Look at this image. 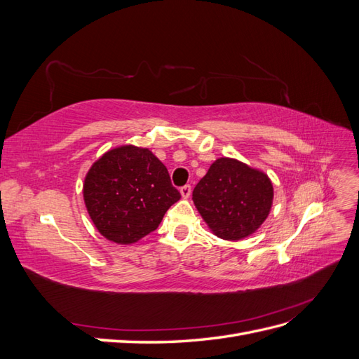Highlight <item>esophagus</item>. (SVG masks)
I'll use <instances>...</instances> for the list:
<instances>
[{
	"label": "esophagus",
	"instance_id": "34e87169",
	"mask_svg": "<svg viewBox=\"0 0 359 359\" xmlns=\"http://www.w3.org/2000/svg\"><path fill=\"white\" fill-rule=\"evenodd\" d=\"M180 191H181V196L184 198V199H187L190 194H191V186H189V184H186V186H182L181 189H180Z\"/></svg>",
	"mask_w": 359,
	"mask_h": 359
}]
</instances>
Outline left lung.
Returning a JSON list of instances; mask_svg holds the SVG:
<instances>
[{"mask_svg":"<svg viewBox=\"0 0 359 359\" xmlns=\"http://www.w3.org/2000/svg\"><path fill=\"white\" fill-rule=\"evenodd\" d=\"M268 175L235 158H217L193 190V202L214 235L236 241L255 233L269 214Z\"/></svg>","mask_w":359,"mask_h":359,"instance_id":"8db88e82","label":"left lung"}]
</instances>
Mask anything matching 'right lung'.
Listing matches in <instances>:
<instances>
[{"mask_svg": "<svg viewBox=\"0 0 359 359\" xmlns=\"http://www.w3.org/2000/svg\"><path fill=\"white\" fill-rule=\"evenodd\" d=\"M180 198L166 166L148 148L133 145L107 151L83 184L85 206L97 231L124 245L156 231Z\"/></svg>", "mask_w": 359, "mask_h": 359, "instance_id": "add662e5", "label": "right lung"}]
</instances>
